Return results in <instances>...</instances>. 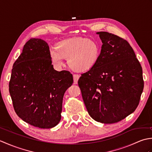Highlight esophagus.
Wrapping results in <instances>:
<instances>
[{"label": "esophagus", "instance_id": "obj_1", "mask_svg": "<svg viewBox=\"0 0 152 152\" xmlns=\"http://www.w3.org/2000/svg\"><path fill=\"white\" fill-rule=\"evenodd\" d=\"M80 76L78 74H74L73 75V79H74V84H77L78 83V81L79 80Z\"/></svg>", "mask_w": 152, "mask_h": 152}]
</instances>
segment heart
<instances>
[{
    "label": "heart",
    "instance_id": "heart-1",
    "mask_svg": "<svg viewBox=\"0 0 152 152\" xmlns=\"http://www.w3.org/2000/svg\"><path fill=\"white\" fill-rule=\"evenodd\" d=\"M99 47L95 41L83 37H74L57 42L55 50L50 52L51 62L57 67L63 64V59H67V64L75 72H85L91 69L97 63Z\"/></svg>",
    "mask_w": 152,
    "mask_h": 152
}]
</instances>
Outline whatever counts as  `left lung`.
<instances>
[{"label": "left lung", "instance_id": "8db88e82", "mask_svg": "<svg viewBox=\"0 0 152 152\" xmlns=\"http://www.w3.org/2000/svg\"><path fill=\"white\" fill-rule=\"evenodd\" d=\"M102 40L97 63L78 80L90 116L102 124H114L132 114L144 89L142 70L127 40L98 32Z\"/></svg>", "mask_w": 152, "mask_h": 152}]
</instances>
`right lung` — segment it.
<instances>
[{"instance_id":"obj_1","label":"right lung","mask_w":152,"mask_h":152,"mask_svg":"<svg viewBox=\"0 0 152 152\" xmlns=\"http://www.w3.org/2000/svg\"><path fill=\"white\" fill-rule=\"evenodd\" d=\"M50 48L44 40L31 38L15 61L9 82L16 114L27 124L50 129L59 124L63 99L73 83L69 72L53 69Z\"/></svg>"}]
</instances>
